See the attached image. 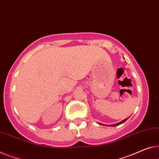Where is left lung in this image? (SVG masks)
I'll return each instance as SVG.
<instances>
[{"label":"left lung","mask_w":159,"mask_h":159,"mask_svg":"<svg viewBox=\"0 0 159 159\" xmlns=\"http://www.w3.org/2000/svg\"><path fill=\"white\" fill-rule=\"evenodd\" d=\"M128 119H129V117H128L127 119H124V120L120 121V122H119V123H117V124H111V125H109V126H119V125H120V124H123L124 122H125L126 120H127ZM99 124H102V125H104V124H101V123H99Z\"/></svg>","instance_id":"obj_1"}]
</instances>
